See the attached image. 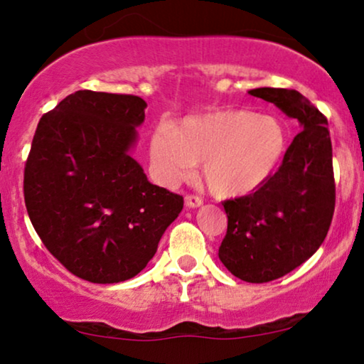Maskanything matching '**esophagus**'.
Returning a JSON list of instances; mask_svg holds the SVG:
<instances>
[{"mask_svg":"<svg viewBox=\"0 0 364 364\" xmlns=\"http://www.w3.org/2000/svg\"><path fill=\"white\" fill-rule=\"evenodd\" d=\"M203 203V200H202V197H198V196H187L186 197V205L188 207V208H197V207H200Z\"/></svg>","mask_w":364,"mask_h":364,"instance_id":"obj_1","label":"esophagus"}]
</instances>
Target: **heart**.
I'll return each mask as SVG.
<instances>
[{
  "instance_id": "heart-1",
  "label": "heart",
  "mask_w": 364,
  "mask_h": 364,
  "mask_svg": "<svg viewBox=\"0 0 364 364\" xmlns=\"http://www.w3.org/2000/svg\"><path fill=\"white\" fill-rule=\"evenodd\" d=\"M287 151V131L278 119L227 109L161 124L151 141V164L166 186L191 177L196 164L218 197L247 196L265 183Z\"/></svg>"
}]
</instances>
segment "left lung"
<instances>
[{"label": "left lung", "mask_w": 364, "mask_h": 364, "mask_svg": "<svg viewBox=\"0 0 364 364\" xmlns=\"http://www.w3.org/2000/svg\"><path fill=\"white\" fill-rule=\"evenodd\" d=\"M248 94L275 104L301 127L258 191L222 203L228 225L218 258L240 280L267 283L300 267L325 240L335 212L333 151L326 117L295 89Z\"/></svg>", "instance_id": "left-lung-1"}]
</instances>
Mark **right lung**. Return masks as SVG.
Returning <instances> with one entry per match:
<instances>
[{
    "mask_svg": "<svg viewBox=\"0 0 364 364\" xmlns=\"http://www.w3.org/2000/svg\"><path fill=\"white\" fill-rule=\"evenodd\" d=\"M147 104L76 91L44 114L24 167V203L49 253L91 283L136 277L183 198L147 181L131 157Z\"/></svg>",
    "mask_w": 364,
    "mask_h": 364,
    "instance_id": "1",
    "label": "right lung"
}]
</instances>
